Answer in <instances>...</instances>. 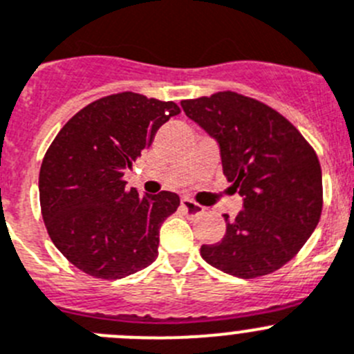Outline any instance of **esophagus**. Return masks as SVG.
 <instances>
[{
	"mask_svg": "<svg viewBox=\"0 0 354 354\" xmlns=\"http://www.w3.org/2000/svg\"><path fill=\"white\" fill-rule=\"evenodd\" d=\"M181 208H183L185 213H189L190 216H196V215H201V213L205 212V208L201 205H197V203H194V201L190 199H181Z\"/></svg>",
	"mask_w": 354,
	"mask_h": 354,
	"instance_id": "esophagus-1",
	"label": "esophagus"
}]
</instances>
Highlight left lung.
<instances>
[{"instance_id":"obj_1","label":"left lung","mask_w":354,"mask_h":354,"mask_svg":"<svg viewBox=\"0 0 354 354\" xmlns=\"http://www.w3.org/2000/svg\"><path fill=\"white\" fill-rule=\"evenodd\" d=\"M185 114L218 142L227 181L243 197L218 243L201 256L229 275L256 279L300 252L323 209L317 155L296 127L256 98L234 91L181 100Z\"/></svg>"}]
</instances>
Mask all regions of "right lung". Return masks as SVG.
Here are the masks:
<instances>
[{
  "label": "right lung",
  "mask_w": 354,
  "mask_h": 354,
  "mask_svg": "<svg viewBox=\"0 0 354 354\" xmlns=\"http://www.w3.org/2000/svg\"><path fill=\"white\" fill-rule=\"evenodd\" d=\"M176 114L174 102L125 91L88 104L54 138L38 176L40 208L50 240L75 268L114 280L157 259L158 229L180 197H141L123 176Z\"/></svg>",
  "instance_id": "1"
}]
</instances>
